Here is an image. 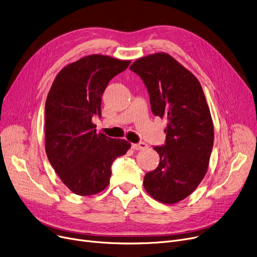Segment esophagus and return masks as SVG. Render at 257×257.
Returning <instances> with one entry per match:
<instances>
[{"label": "esophagus", "instance_id": "obj_1", "mask_svg": "<svg viewBox=\"0 0 257 257\" xmlns=\"http://www.w3.org/2000/svg\"><path fill=\"white\" fill-rule=\"evenodd\" d=\"M131 148H132L133 150H145V149H147V148H148V145L146 143L141 142L139 144H132Z\"/></svg>", "mask_w": 257, "mask_h": 257}]
</instances>
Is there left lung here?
Segmentation results:
<instances>
[{
  "label": "left lung",
  "mask_w": 257,
  "mask_h": 257,
  "mask_svg": "<svg viewBox=\"0 0 257 257\" xmlns=\"http://www.w3.org/2000/svg\"><path fill=\"white\" fill-rule=\"evenodd\" d=\"M150 97L153 114L166 117L164 146H155L158 167L144 186L155 200L174 204L190 196L204 178L213 146V124L198 79L169 54L155 53L134 61Z\"/></svg>",
  "instance_id": "8db88e82"
}]
</instances>
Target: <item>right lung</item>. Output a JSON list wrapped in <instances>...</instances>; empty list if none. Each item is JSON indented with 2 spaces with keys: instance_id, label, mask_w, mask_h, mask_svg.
<instances>
[{
  "instance_id": "right-lung-1",
  "label": "right lung",
  "mask_w": 257,
  "mask_h": 257,
  "mask_svg": "<svg viewBox=\"0 0 257 257\" xmlns=\"http://www.w3.org/2000/svg\"><path fill=\"white\" fill-rule=\"evenodd\" d=\"M130 60L89 55L58 73L45 107L46 153L61 181L79 196L107 187L115 158L131 147L125 140L97 133L92 117H101L102 94Z\"/></svg>"
}]
</instances>
